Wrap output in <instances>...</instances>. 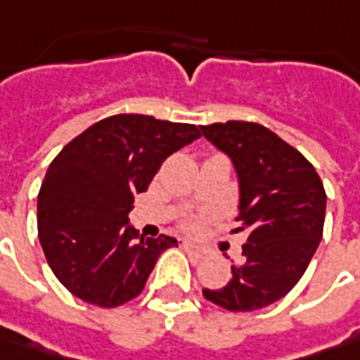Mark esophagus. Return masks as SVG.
I'll list each match as a JSON object with an SVG mask.
<instances>
[{
    "label": "esophagus",
    "instance_id": "1",
    "mask_svg": "<svg viewBox=\"0 0 360 360\" xmlns=\"http://www.w3.org/2000/svg\"><path fill=\"white\" fill-rule=\"evenodd\" d=\"M181 248H183V250H185V252H187V254H189L191 258H195V259L205 258V252H203V250H201V248H199L197 243L187 242V240H185V242H181Z\"/></svg>",
    "mask_w": 360,
    "mask_h": 360
}]
</instances>
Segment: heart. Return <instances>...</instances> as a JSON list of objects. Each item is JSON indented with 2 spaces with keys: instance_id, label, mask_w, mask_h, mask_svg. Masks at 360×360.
Instances as JSON below:
<instances>
[{
  "instance_id": "1",
  "label": "heart",
  "mask_w": 360,
  "mask_h": 360,
  "mask_svg": "<svg viewBox=\"0 0 360 360\" xmlns=\"http://www.w3.org/2000/svg\"><path fill=\"white\" fill-rule=\"evenodd\" d=\"M199 226H201V219H199V217H187V219L181 221V229H183V231H189V233L197 231Z\"/></svg>"
}]
</instances>
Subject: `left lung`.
Returning a JSON list of instances; mask_svg holds the SVG:
<instances>
[{
	"instance_id": "1",
	"label": "left lung",
	"mask_w": 360,
	"mask_h": 360,
	"mask_svg": "<svg viewBox=\"0 0 360 360\" xmlns=\"http://www.w3.org/2000/svg\"><path fill=\"white\" fill-rule=\"evenodd\" d=\"M201 133L233 161L242 193L238 231H248L231 280L203 296L231 312L266 308L298 284L321 243L324 185L300 150L258 122H213Z\"/></svg>"
}]
</instances>
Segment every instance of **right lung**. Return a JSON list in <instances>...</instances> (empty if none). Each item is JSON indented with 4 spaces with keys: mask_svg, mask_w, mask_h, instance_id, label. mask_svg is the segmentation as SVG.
<instances>
[{
    "mask_svg": "<svg viewBox=\"0 0 360 360\" xmlns=\"http://www.w3.org/2000/svg\"><path fill=\"white\" fill-rule=\"evenodd\" d=\"M201 133L195 124L115 115L58 153L38 193V236L54 276L76 298L117 308L136 298L159 256L177 240L139 238L134 195L163 161Z\"/></svg>",
    "mask_w": 360,
    "mask_h": 360,
    "instance_id": "obj_1",
    "label": "right lung"
}]
</instances>
